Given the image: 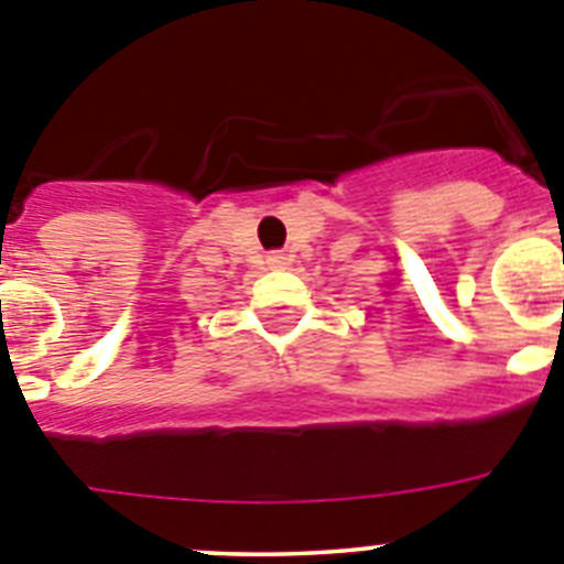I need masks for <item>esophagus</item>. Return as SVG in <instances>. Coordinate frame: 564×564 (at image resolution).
Masks as SVG:
<instances>
[{"instance_id":"obj_1","label":"esophagus","mask_w":564,"mask_h":564,"mask_svg":"<svg viewBox=\"0 0 564 564\" xmlns=\"http://www.w3.org/2000/svg\"><path fill=\"white\" fill-rule=\"evenodd\" d=\"M268 265H271V268H285L288 265V257L282 251L268 253Z\"/></svg>"}]
</instances>
